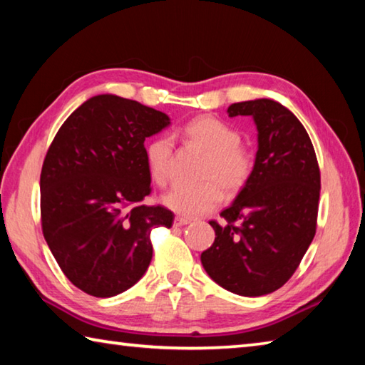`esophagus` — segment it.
Returning <instances> with one entry per match:
<instances>
[{
  "label": "esophagus",
  "mask_w": 365,
  "mask_h": 365,
  "mask_svg": "<svg viewBox=\"0 0 365 365\" xmlns=\"http://www.w3.org/2000/svg\"><path fill=\"white\" fill-rule=\"evenodd\" d=\"M190 222V220H187V218H181V216H176L175 218V222H173V225H175L176 227H181V226H186V225H189Z\"/></svg>",
  "instance_id": "1"
}]
</instances>
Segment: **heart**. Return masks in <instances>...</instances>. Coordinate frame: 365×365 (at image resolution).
Here are the masks:
<instances>
[{"label":"heart","instance_id":"b5f03b06","mask_svg":"<svg viewBox=\"0 0 365 365\" xmlns=\"http://www.w3.org/2000/svg\"><path fill=\"white\" fill-rule=\"evenodd\" d=\"M184 136L207 153L200 184H178L163 203L178 215L197 218L220 205L222 192L235 195L244 189L253 171V155L240 144V134L225 121L203 115L184 126ZM147 168L158 186H166L171 179L173 140L166 136L153 138L145 147Z\"/></svg>","mask_w":365,"mask_h":365}]
</instances>
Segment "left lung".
Returning <instances> with one entry per match:
<instances>
[{
	"instance_id": "left-lung-1",
	"label": "left lung",
	"mask_w": 365,
	"mask_h": 365,
	"mask_svg": "<svg viewBox=\"0 0 365 365\" xmlns=\"http://www.w3.org/2000/svg\"><path fill=\"white\" fill-rule=\"evenodd\" d=\"M250 115L258 130L252 176L221 212L202 264L222 289L261 297L280 289L302 263L316 234L321 171L314 147L295 115L272 99L229 106Z\"/></svg>"
}]
</instances>
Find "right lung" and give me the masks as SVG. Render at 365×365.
Here are the masks:
<instances>
[{"label":"right lung","mask_w":365,"mask_h":365,"mask_svg":"<svg viewBox=\"0 0 365 365\" xmlns=\"http://www.w3.org/2000/svg\"><path fill=\"white\" fill-rule=\"evenodd\" d=\"M170 125L155 108L99 94L59 128L44 157L41 229L66 277L88 295L115 297L144 276L150 231L175 215L143 205L150 194L145 138Z\"/></svg>","instance_id":"add662e5"}]
</instances>
